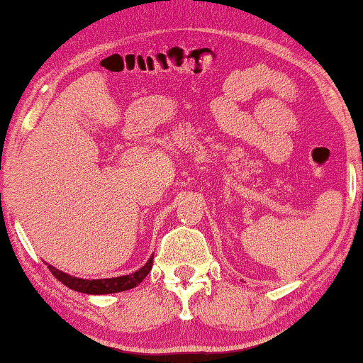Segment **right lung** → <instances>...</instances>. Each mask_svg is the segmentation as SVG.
I'll list each match as a JSON object with an SVG mask.
<instances>
[{
  "mask_svg": "<svg viewBox=\"0 0 363 363\" xmlns=\"http://www.w3.org/2000/svg\"><path fill=\"white\" fill-rule=\"evenodd\" d=\"M152 264L153 256L145 262V266H142L140 269L132 272V274L121 277H108V279H81V277H74L66 274V272H61L52 266L48 267L49 271L56 276V279L61 281L64 286L69 287V289L84 292V294H113V292L132 289V287L140 284V282L147 277L148 272L152 271Z\"/></svg>",
  "mask_w": 363,
  "mask_h": 363,
  "instance_id": "right-lung-1",
  "label": "right lung"
}]
</instances>
